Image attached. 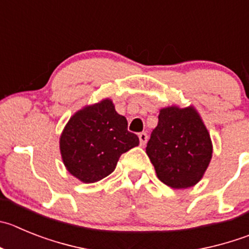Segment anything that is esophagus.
Wrapping results in <instances>:
<instances>
[{"label":"esophagus","mask_w":249,"mask_h":249,"mask_svg":"<svg viewBox=\"0 0 249 249\" xmlns=\"http://www.w3.org/2000/svg\"><path fill=\"white\" fill-rule=\"evenodd\" d=\"M147 134L146 132H140L139 134V140H140V145L141 146H145L146 145V141H147Z\"/></svg>","instance_id":"1"}]
</instances>
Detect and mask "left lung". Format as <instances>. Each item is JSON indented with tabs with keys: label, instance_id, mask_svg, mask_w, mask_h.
<instances>
[{
	"label": "left lung",
	"instance_id": "obj_1",
	"mask_svg": "<svg viewBox=\"0 0 249 249\" xmlns=\"http://www.w3.org/2000/svg\"><path fill=\"white\" fill-rule=\"evenodd\" d=\"M146 153L161 182L184 189L203 178L213 157V143L195 108L172 106L160 110Z\"/></svg>",
	"mask_w": 249,
	"mask_h": 249
}]
</instances>
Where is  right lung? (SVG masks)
<instances>
[{
    "label": "right lung",
    "instance_id": "obj_1",
    "mask_svg": "<svg viewBox=\"0 0 249 249\" xmlns=\"http://www.w3.org/2000/svg\"><path fill=\"white\" fill-rule=\"evenodd\" d=\"M138 145L139 138L127 131L126 118L117 113L110 99L73 114L60 136L65 167L83 183L106 178L123 153Z\"/></svg>",
    "mask_w": 249,
    "mask_h": 249
}]
</instances>
